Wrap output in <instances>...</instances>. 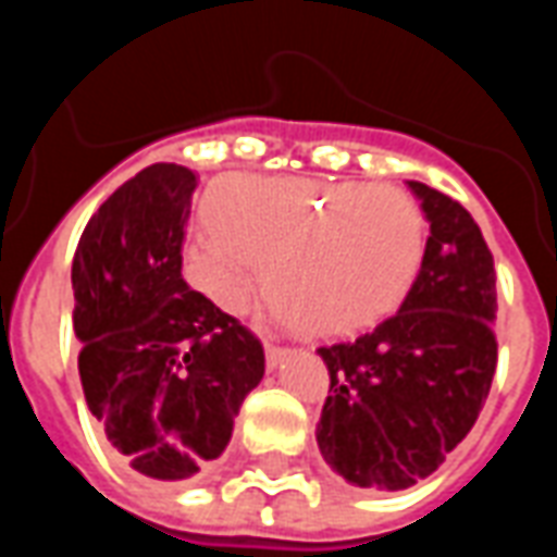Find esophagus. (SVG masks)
I'll return each mask as SVG.
<instances>
[{
    "label": "esophagus",
    "mask_w": 557,
    "mask_h": 557,
    "mask_svg": "<svg viewBox=\"0 0 557 557\" xmlns=\"http://www.w3.org/2000/svg\"><path fill=\"white\" fill-rule=\"evenodd\" d=\"M286 346H277V343H265V363H268V370H274L283 358H286Z\"/></svg>",
    "instance_id": "34e87169"
}]
</instances>
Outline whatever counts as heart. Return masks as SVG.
<instances>
[{
	"label": "heart",
	"instance_id": "b5f03b06",
	"mask_svg": "<svg viewBox=\"0 0 557 557\" xmlns=\"http://www.w3.org/2000/svg\"><path fill=\"white\" fill-rule=\"evenodd\" d=\"M214 230L182 250L187 283L242 315L262 289L295 331L343 337L385 319L414 283L426 223L399 187L232 175L208 196Z\"/></svg>",
	"mask_w": 557,
	"mask_h": 557
}]
</instances>
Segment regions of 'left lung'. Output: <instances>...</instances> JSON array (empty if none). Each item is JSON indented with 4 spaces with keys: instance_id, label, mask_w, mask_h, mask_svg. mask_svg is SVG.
Listing matches in <instances>:
<instances>
[{
    "instance_id": "1",
    "label": "left lung",
    "mask_w": 557,
    "mask_h": 557,
    "mask_svg": "<svg viewBox=\"0 0 557 557\" xmlns=\"http://www.w3.org/2000/svg\"><path fill=\"white\" fill-rule=\"evenodd\" d=\"M430 223L399 310L370 334L322 346L331 375L315 442L351 486L409 490L466 438L490 397L495 268L480 226L456 199L409 182Z\"/></svg>"
}]
</instances>
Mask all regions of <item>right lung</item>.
I'll return each mask as SVG.
<instances>
[{"instance_id":"right-lung-1","label":"right lung","mask_w":557,"mask_h":557,"mask_svg":"<svg viewBox=\"0 0 557 557\" xmlns=\"http://www.w3.org/2000/svg\"><path fill=\"white\" fill-rule=\"evenodd\" d=\"M196 175L151 163L103 202L71 265L79 382L113 454L178 483L218 459L265 375L262 343L182 277Z\"/></svg>"}]
</instances>
